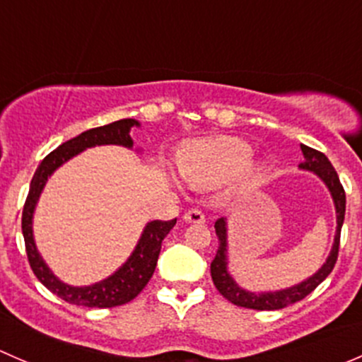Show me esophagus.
Masks as SVG:
<instances>
[{
	"mask_svg": "<svg viewBox=\"0 0 362 362\" xmlns=\"http://www.w3.org/2000/svg\"><path fill=\"white\" fill-rule=\"evenodd\" d=\"M184 221L185 222H191V224H203L204 222V215L203 211L196 210V208H192V210L185 211L184 214Z\"/></svg>",
	"mask_w": 362,
	"mask_h": 362,
	"instance_id": "obj_1",
	"label": "esophagus"
}]
</instances>
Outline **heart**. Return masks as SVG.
<instances>
[{"label":"heart","instance_id":"1","mask_svg":"<svg viewBox=\"0 0 362 362\" xmlns=\"http://www.w3.org/2000/svg\"><path fill=\"white\" fill-rule=\"evenodd\" d=\"M254 158L249 141L235 136L203 138L185 144L177 154L180 177L191 187L215 189L238 177ZM262 178L261 168L250 173V182Z\"/></svg>","mask_w":362,"mask_h":362}]
</instances>
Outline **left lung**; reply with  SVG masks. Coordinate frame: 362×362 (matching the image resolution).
I'll use <instances>...</instances> for the list:
<instances>
[{
  "instance_id": "obj_1",
  "label": "left lung",
  "mask_w": 362,
  "mask_h": 362,
  "mask_svg": "<svg viewBox=\"0 0 362 362\" xmlns=\"http://www.w3.org/2000/svg\"><path fill=\"white\" fill-rule=\"evenodd\" d=\"M303 160L299 168L305 171H312L315 173L320 180L326 184L329 189L331 198H333L334 210H337V235H334L333 247H331L329 255H327L326 262L319 268V272L313 273L303 282L296 284L293 287H287L282 291H269V293H252V291L243 289L236 284V280L229 275L228 272V221L224 217L218 218L215 222V233L218 236V250L215 254V259L210 264L211 280H214L217 291L224 296L228 301L233 305L243 306V308L252 310H280L286 306L293 305V303L301 301L306 298L320 282L326 280V276L333 272L334 264L338 259L339 249V233H341L343 221H345V191H343L341 184H339L338 173L334 171L333 164L329 159L322 154V152L310 148L306 145H301Z\"/></svg>"
}]
</instances>
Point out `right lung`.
I'll return each instance as SVG.
<instances>
[{
	"mask_svg": "<svg viewBox=\"0 0 362 362\" xmlns=\"http://www.w3.org/2000/svg\"><path fill=\"white\" fill-rule=\"evenodd\" d=\"M134 126L140 127V122L134 119H122L107 124V126L83 131L78 136L64 141L40 163L31 185H29V194L23 210V235L29 264H31L36 279L50 293L59 296L61 299L71 303V305L89 306V308H112V306L124 305V303H129L131 299L136 298L147 286L151 276L154 275L160 243L166 238L168 233L173 229V226L177 224V218L166 222H148L127 261L105 280L83 287L68 286L63 280L57 279L36 249L35 236H33V214H35L36 203H38L40 194H42L50 175L86 148L100 147V145H120V147L133 148V138H131L129 131Z\"/></svg>",
	"mask_w": 362,
	"mask_h": 362,
	"instance_id": "right-lung-1",
	"label": "right lung"
}]
</instances>
